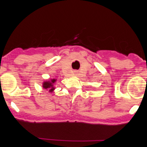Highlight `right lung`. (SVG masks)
<instances>
[{"label": "right lung", "mask_w": 147, "mask_h": 147, "mask_svg": "<svg viewBox=\"0 0 147 147\" xmlns=\"http://www.w3.org/2000/svg\"><path fill=\"white\" fill-rule=\"evenodd\" d=\"M56 82L55 79H52L50 81H46V82H43L42 84V87L45 89H49V91L52 92L54 90L55 87H54V83Z\"/></svg>", "instance_id": "right-lung-1"}]
</instances>
